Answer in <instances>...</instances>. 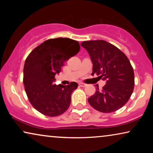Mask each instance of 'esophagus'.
<instances>
[{"instance_id":"obj_1","label":"esophagus","mask_w":153,"mask_h":153,"mask_svg":"<svg viewBox=\"0 0 153 153\" xmlns=\"http://www.w3.org/2000/svg\"><path fill=\"white\" fill-rule=\"evenodd\" d=\"M79 85H80L81 87H85V86H86V85H85V83H79Z\"/></svg>"}]
</instances>
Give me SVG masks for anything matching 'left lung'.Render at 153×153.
I'll use <instances>...</instances> for the list:
<instances>
[{
    "mask_svg": "<svg viewBox=\"0 0 153 153\" xmlns=\"http://www.w3.org/2000/svg\"><path fill=\"white\" fill-rule=\"evenodd\" d=\"M88 52L93 62L92 75L106 81L102 90L88 100L95 109L111 113L123 107L131 97L134 85V74L125 54L104 40L85 41L81 44Z\"/></svg>",
    "mask_w": 153,
    "mask_h": 153,
    "instance_id": "1",
    "label": "left lung"
}]
</instances>
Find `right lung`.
Returning <instances> with one entry per match:
<instances>
[{
  "label": "right lung",
  "mask_w": 153,
  "mask_h": 153,
  "mask_svg": "<svg viewBox=\"0 0 153 153\" xmlns=\"http://www.w3.org/2000/svg\"><path fill=\"white\" fill-rule=\"evenodd\" d=\"M80 50L77 41L58 37L44 42L27 57L24 68V84L26 95L35 109L45 116H58L65 112L71 95L78 84L56 85L55 75L59 74L64 62Z\"/></svg>",
  "instance_id": "right-lung-1"
}]
</instances>
